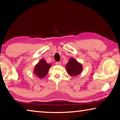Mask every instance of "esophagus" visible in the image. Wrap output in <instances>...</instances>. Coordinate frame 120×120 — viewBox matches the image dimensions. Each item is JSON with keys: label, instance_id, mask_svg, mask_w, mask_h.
<instances>
[{"label": "esophagus", "instance_id": "34e87169", "mask_svg": "<svg viewBox=\"0 0 120 120\" xmlns=\"http://www.w3.org/2000/svg\"><path fill=\"white\" fill-rule=\"evenodd\" d=\"M56 65H58V66H60V65H61V63L60 62H57L56 63Z\"/></svg>", "mask_w": 120, "mask_h": 120}]
</instances>
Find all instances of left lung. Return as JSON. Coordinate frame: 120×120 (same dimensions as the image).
<instances>
[{"instance_id": "8db88e82", "label": "left lung", "mask_w": 120, "mask_h": 120, "mask_svg": "<svg viewBox=\"0 0 120 120\" xmlns=\"http://www.w3.org/2000/svg\"><path fill=\"white\" fill-rule=\"evenodd\" d=\"M67 73L71 76H75L81 73L82 66L75 59L71 58L66 65Z\"/></svg>"}]
</instances>
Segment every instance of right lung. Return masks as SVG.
Here are the masks:
<instances>
[{
	"label": "right lung",
	"instance_id": "right-lung-1",
	"mask_svg": "<svg viewBox=\"0 0 120 120\" xmlns=\"http://www.w3.org/2000/svg\"><path fill=\"white\" fill-rule=\"evenodd\" d=\"M51 66V64H47L44 60L41 59L35 66L34 69V73L38 77L42 78L47 75Z\"/></svg>",
	"mask_w": 120,
	"mask_h": 120
}]
</instances>
